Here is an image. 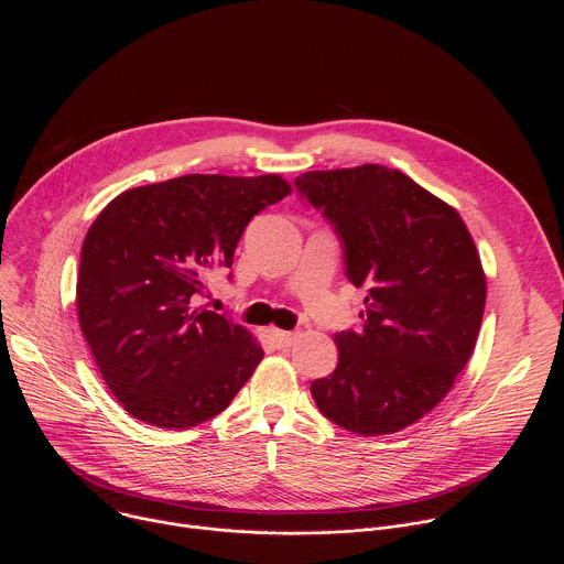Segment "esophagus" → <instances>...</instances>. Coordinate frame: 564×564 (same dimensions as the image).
Instances as JSON below:
<instances>
[{"instance_id": "34e87169", "label": "esophagus", "mask_w": 564, "mask_h": 564, "mask_svg": "<svg viewBox=\"0 0 564 564\" xmlns=\"http://www.w3.org/2000/svg\"><path fill=\"white\" fill-rule=\"evenodd\" d=\"M270 339L276 344V348H290L296 339V333H288V330H279V328H272L270 330Z\"/></svg>"}]
</instances>
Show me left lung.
Masks as SVG:
<instances>
[{"label": "left lung", "mask_w": 564, "mask_h": 564, "mask_svg": "<svg viewBox=\"0 0 564 564\" xmlns=\"http://www.w3.org/2000/svg\"><path fill=\"white\" fill-rule=\"evenodd\" d=\"M296 187L368 288L364 328L335 335L339 364L312 397L350 433H397L440 404L475 350L487 276L473 236L455 207L383 165L305 172Z\"/></svg>", "instance_id": "left-lung-1"}]
</instances>
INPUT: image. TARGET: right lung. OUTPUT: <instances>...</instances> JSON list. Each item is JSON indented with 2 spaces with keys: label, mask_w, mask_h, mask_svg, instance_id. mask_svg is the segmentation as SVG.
Listing matches in <instances>:
<instances>
[{
  "label": "right lung",
  "mask_w": 564,
  "mask_h": 564,
  "mask_svg": "<svg viewBox=\"0 0 564 564\" xmlns=\"http://www.w3.org/2000/svg\"><path fill=\"white\" fill-rule=\"evenodd\" d=\"M292 194L279 174H187L118 194L89 227L77 318L122 409L158 429L207 422L254 375L259 339L196 305L246 225Z\"/></svg>",
  "instance_id": "obj_1"
}]
</instances>
